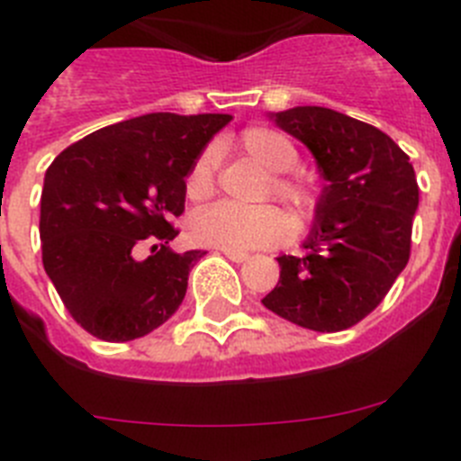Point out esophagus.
<instances>
[{
	"instance_id": "34e87169",
	"label": "esophagus",
	"mask_w": 461,
	"mask_h": 461,
	"mask_svg": "<svg viewBox=\"0 0 461 461\" xmlns=\"http://www.w3.org/2000/svg\"><path fill=\"white\" fill-rule=\"evenodd\" d=\"M221 254L226 256V258H230L233 263H244V260L249 258V254L247 251H235V249H221Z\"/></svg>"
}]
</instances>
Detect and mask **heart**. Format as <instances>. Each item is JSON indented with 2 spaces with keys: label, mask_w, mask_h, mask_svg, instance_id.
I'll list each match as a JSON object with an SVG mask.
<instances>
[{
  "label": "heart",
  "mask_w": 461,
  "mask_h": 461,
  "mask_svg": "<svg viewBox=\"0 0 461 461\" xmlns=\"http://www.w3.org/2000/svg\"><path fill=\"white\" fill-rule=\"evenodd\" d=\"M240 149L251 161L270 173L267 194L291 205L300 214H309L316 207V194L300 177L286 175L297 166V149L284 133L266 126H251L240 136ZM217 186V154L205 149L195 158L186 175V195L191 201H205ZM191 235L195 242L217 249H263L286 242L293 235L291 219L272 205L238 207L217 203L205 207L191 219Z\"/></svg>",
  "instance_id": "heart-1"
}]
</instances>
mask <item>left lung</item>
<instances>
[{
  "label": "left lung",
  "mask_w": 461,
  "mask_h": 461,
  "mask_svg": "<svg viewBox=\"0 0 461 461\" xmlns=\"http://www.w3.org/2000/svg\"><path fill=\"white\" fill-rule=\"evenodd\" d=\"M328 182L304 256H279L270 312L316 332L353 328L388 295L411 256L418 182L409 154L367 122L321 105L276 113Z\"/></svg>",
  "instance_id": "8db88e82"
}]
</instances>
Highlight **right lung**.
Returning <instances> with one entry per match:
<instances>
[{
  "instance_id": "1",
  "label": "right lung",
  "mask_w": 461,
  "mask_h": 461,
  "mask_svg": "<svg viewBox=\"0 0 461 461\" xmlns=\"http://www.w3.org/2000/svg\"><path fill=\"white\" fill-rule=\"evenodd\" d=\"M230 115L149 113L57 154L41 194L43 267L71 319L104 341L170 319L205 251H170L191 166Z\"/></svg>"
}]
</instances>
